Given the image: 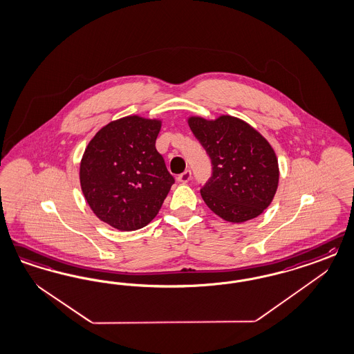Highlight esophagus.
<instances>
[{"label": "esophagus", "instance_id": "34e87169", "mask_svg": "<svg viewBox=\"0 0 354 354\" xmlns=\"http://www.w3.org/2000/svg\"><path fill=\"white\" fill-rule=\"evenodd\" d=\"M190 178H192V171H185L183 173H181L178 177H177V181L181 183H186L190 181Z\"/></svg>", "mask_w": 354, "mask_h": 354}]
</instances>
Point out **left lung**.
<instances>
[{"instance_id": "1", "label": "left lung", "mask_w": 354, "mask_h": 354, "mask_svg": "<svg viewBox=\"0 0 354 354\" xmlns=\"http://www.w3.org/2000/svg\"><path fill=\"white\" fill-rule=\"evenodd\" d=\"M189 126L212 164L201 194L217 216L243 223L259 216L274 199L279 165L270 143L249 124L232 115L215 121L189 118Z\"/></svg>"}]
</instances>
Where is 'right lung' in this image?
I'll list each match as a JSON object with an SVG mask.
<instances>
[{
    "label": "right lung",
    "mask_w": 354,
    "mask_h": 354,
    "mask_svg": "<svg viewBox=\"0 0 354 354\" xmlns=\"http://www.w3.org/2000/svg\"><path fill=\"white\" fill-rule=\"evenodd\" d=\"M161 122L129 115L92 138L80 162L82 192L95 215L120 230H137L158 215L174 183L155 147Z\"/></svg>",
    "instance_id": "add662e5"
}]
</instances>
